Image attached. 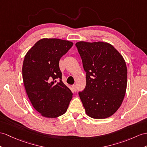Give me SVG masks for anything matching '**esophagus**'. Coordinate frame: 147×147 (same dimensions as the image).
<instances>
[{
	"mask_svg": "<svg viewBox=\"0 0 147 147\" xmlns=\"http://www.w3.org/2000/svg\"><path fill=\"white\" fill-rule=\"evenodd\" d=\"M71 87H72L73 90L74 92H76L77 91V87H76V85H73L72 86H71Z\"/></svg>",
	"mask_w": 147,
	"mask_h": 147,
	"instance_id": "34e87169",
	"label": "esophagus"
}]
</instances>
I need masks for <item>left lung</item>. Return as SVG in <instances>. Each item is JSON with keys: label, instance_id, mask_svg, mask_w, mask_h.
Instances as JSON below:
<instances>
[{"label": "left lung", "instance_id": "obj_1", "mask_svg": "<svg viewBox=\"0 0 147 147\" xmlns=\"http://www.w3.org/2000/svg\"><path fill=\"white\" fill-rule=\"evenodd\" d=\"M86 72V86L79 92L85 113L95 119L115 113L122 103L127 84V69L122 55L107 42L76 44Z\"/></svg>", "mask_w": 147, "mask_h": 147}]
</instances>
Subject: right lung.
I'll list each match as a JSON object with an SVG mask.
<instances>
[{"label":"right lung","mask_w":147,"mask_h":147,"mask_svg":"<svg viewBox=\"0 0 147 147\" xmlns=\"http://www.w3.org/2000/svg\"><path fill=\"white\" fill-rule=\"evenodd\" d=\"M73 43L59 38H42L27 52L22 78L34 108L43 117L57 118L65 113L72 93L62 81L60 58Z\"/></svg>","instance_id":"add662e5"}]
</instances>
